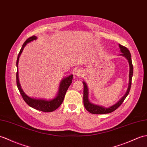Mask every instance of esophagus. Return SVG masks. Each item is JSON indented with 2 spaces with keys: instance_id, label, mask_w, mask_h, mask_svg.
Wrapping results in <instances>:
<instances>
[{
  "instance_id": "esophagus-1",
  "label": "esophagus",
  "mask_w": 147,
  "mask_h": 147,
  "mask_svg": "<svg viewBox=\"0 0 147 147\" xmlns=\"http://www.w3.org/2000/svg\"><path fill=\"white\" fill-rule=\"evenodd\" d=\"M83 71L82 70V69H78V70L76 71V72H75V74H76V76H78V77L81 76L82 75H83Z\"/></svg>"
}]
</instances>
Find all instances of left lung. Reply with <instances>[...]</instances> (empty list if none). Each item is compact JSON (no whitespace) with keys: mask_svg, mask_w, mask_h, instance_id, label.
Masks as SVG:
<instances>
[{"mask_svg":"<svg viewBox=\"0 0 147 147\" xmlns=\"http://www.w3.org/2000/svg\"><path fill=\"white\" fill-rule=\"evenodd\" d=\"M119 46H120V51L122 53L121 55L125 56L127 58L129 64V85H128V88L127 90V93L124 95V96L123 97L121 100L119 101L117 104L115 105L112 106V107L106 108L103 107H100V106L93 105L88 100V87L86 84L83 82V85H84V89H83V103L84 106L86 110L89 111L90 113L92 114H107V113H110L115 110H117V109L120 107V106L123 103V102L124 101L125 98H127L128 94H129V90H130L131 88V79L133 76V71H134V68H133V64H132V61H131V54L129 53V50L127 48V47L121 45V44H119Z\"/></svg>","mask_w":147,"mask_h":147,"instance_id":"8db88e82","label":"left lung"}]
</instances>
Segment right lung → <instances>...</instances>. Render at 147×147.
<instances>
[{"instance_id": "1", "label": "right lung", "mask_w": 147, "mask_h": 147, "mask_svg": "<svg viewBox=\"0 0 147 147\" xmlns=\"http://www.w3.org/2000/svg\"><path fill=\"white\" fill-rule=\"evenodd\" d=\"M36 39H37V37L35 36L30 37L26 40L25 42L23 44V45L21 47V49L20 50V52L18 54V59H17V63H16L17 67L18 66L19 57H20V54H21L22 52L24 47H25V46L27 43L30 42V41H32L33 40H36ZM73 78V75L71 74L70 76H67L64 78V80H63L60 84L59 93H58L57 96L52 100L46 101L44 100H37V99L31 98L29 97L28 96H27V95L24 93L22 90L21 89V87H20V85L19 83V76H18V71H17V73H16L17 86H18L19 91L20 92V94H21L23 100L25 101L26 103L28 105L29 107L34 108L37 110H39L43 112H52V111H54V110H56V109H57L60 107V105L62 104L63 101L64 100V96H65V94L68 89V88H69L71 84L72 83Z\"/></svg>"}]
</instances>
